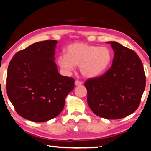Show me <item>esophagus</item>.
<instances>
[{"mask_svg":"<svg viewBox=\"0 0 151 151\" xmlns=\"http://www.w3.org/2000/svg\"><path fill=\"white\" fill-rule=\"evenodd\" d=\"M81 84H82V81H79V80H76L75 81V85H77V86H79V85H81Z\"/></svg>","mask_w":151,"mask_h":151,"instance_id":"obj_1","label":"esophagus"}]
</instances>
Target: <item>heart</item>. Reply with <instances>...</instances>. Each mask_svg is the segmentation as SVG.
<instances>
[{
	"label": "heart",
	"mask_w": 151,
	"mask_h": 151,
	"mask_svg": "<svg viewBox=\"0 0 151 151\" xmlns=\"http://www.w3.org/2000/svg\"><path fill=\"white\" fill-rule=\"evenodd\" d=\"M66 55L58 58L61 68L72 71L79 66L83 77L93 78L103 73L111 60V52L107 47H99L84 43H74L66 48Z\"/></svg>",
	"instance_id": "1"
}]
</instances>
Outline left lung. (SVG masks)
<instances>
[{
  "label": "left lung",
  "mask_w": 151,
  "mask_h": 151,
  "mask_svg": "<svg viewBox=\"0 0 151 151\" xmlns=\"http://www.w3.org/2000/svg\"><path fill=\"white\" fill-rule=\"evenodd\" d=\"M108 43L115 52L112 65L105 73L89 78L84 83L87 102L99 117L121 119L139 106L146 75L142 62L133 50L115 41Z\"/></svg>",
  "instance_id": "left-lung-1"
}]
</instances>
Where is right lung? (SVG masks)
Here are the masks:
<instances>
[{
    "label": "right lung",
    "mask_w": 151,
    "mask_h": 151,
    "mask_svg": "<svg viewBox=\"0 0 151 151\" xmlns=\"http://www.w3.org/2000/svg\"><path fill=\"white\" fill-rule=\"evenodd\" d=\"M58 41L33 43L17 52L9 63L6 91L19 115L42 122L55 118L74 88V79L58 73L54 62Z\"/></svg>",
    "instance_id": "1"
}]
</instances>
